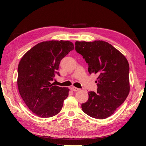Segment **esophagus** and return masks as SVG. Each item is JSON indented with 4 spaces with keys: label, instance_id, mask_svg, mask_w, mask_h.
Returning a JSON list of instances; mask_svg holds the SVG:
<instances>
[{
    "label": "esophagus",
    "instance_id": "esophagus-1",
    "mask_svg": "<svg viewBox=\"0 0 146 146\" xmlns=\"http://www.w3.org/2000/svg\"><path fill=\"white\" fill-rule=\"evenodd\" d=\"M71 90H73L74 92H76V91H79L80 90V88H76L75 87V86H73V87H71Z\"/></svg>",
    "mask_w": 146,
    "mask_h": 146
}]
</instances>
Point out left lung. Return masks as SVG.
<instances>
[{
  "mask_svg": "<svg viewBox=\"0 0 146 146\" xmlns=\"http://www.w3.org/2000/svg\"><path fill=\"white\" fill-rule=\"evenodd\" d=\"M75 49L88 64L90 74L98 77L97 94L89 92L82 104L83 112L91 117L104 119L111 115L129 94V64L125 56L109 43L100 40L76 41Z\"/></svg>",
  "mask_w": 146,
  "mask_h": 146,
  "instance_id": "1",
  "label": "left lung"
}]
</instances>
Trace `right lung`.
I'll return each instance as SVG.
<instances>
[{
  "label": "right lung",
  "mask_w": 146,
  "mask_h": 146,
  "mask_svg": "<svg viewBox=\"0 0 146 146\" xmlns=\"http://www.w3.org/2000/svg\"><path fill=\"white\" fill-rule=\"evenodd\" d=\"M74 44L69 41L39 42L22 57L18 65L17 86L24 103L37 116L53 117L60 113L70 89L54 85L52 81L61 60Z\"/></svg>",
  "instance_id": "1"
}]
</instances>
